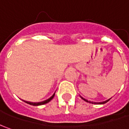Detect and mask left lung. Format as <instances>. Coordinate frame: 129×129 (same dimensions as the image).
<instances>
[{
	"mask_svg": "<svg viewBox=\"0 0 129 129\" xmlns=\"http://www.w3.org/2000/svg\"><path fill=\"white\" fill-rule=\"evenodd\" d=\"M109 100H110V99H109ZM109 100H108V101H104V102H102V103H101V104H104V103H107V102L108 101H109Z\"/></svg>",
	"mask_w": 129,
	"mask_h": 129,
	"instance_id": "1",
	"label": "left lung"
}]
</instances>
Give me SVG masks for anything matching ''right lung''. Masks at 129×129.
I'll use <instances>...</instances> for the list:
<instances>
[{
	"mask_svg": "<svg viewBox=\"0 0 129 129\" xmlns=\"http://www.w3.org/2000/svg\"><path fill=\"white\" fill-rule=\"evenodd\" d=\"M55 94V93H54ZM54 94L52 95L50 98H49L48 100H47V101H43V102H40V103H31V102H28V101H26V103H28V104H29V105H32V106H41V105H44V104H46V103H49V102L51 100H52V98H54Z\"/></svg>",
	"mask_w": 129,
	"mask_h": 129,
	"instance_id": "obj_1",
	"label": "right lung"
}]
</instances>
